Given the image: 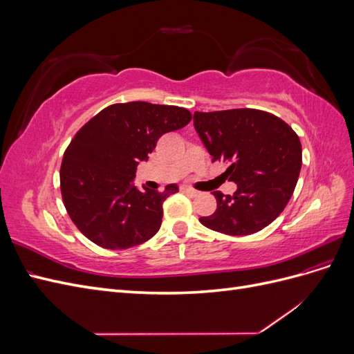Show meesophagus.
<instances>
[{"mask_svg": "<svg viewBox=\"0 0 354 354\" xmlns=\"http://www.w3.org/2000/svg\"><path fill=\"white\" fill-rule=\"evenodd\" d=\"M181 190H183V192H185V194H186V195H189V196H196V195L199 194V192H198V190H195V189H192V187H183V189H181Z\"/></svg>", "mask_w": 354, "mask_h": 354, "instance_id": "34e87169", "label": "esophagus"}]
</instances>
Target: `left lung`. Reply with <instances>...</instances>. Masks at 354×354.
I'll return each instance as SVG.
<instances>
[{"mask_svg": "<svg viewBox=\"0 0 354 354\" xmlns=\"http://www.w3.org/2000/svg\"><path fill=\"white\" fill-rule=\"evenodd\" d=\"M195 130L212 160L227 164L233 195L212 192L217 209L203 226L230 236L260 232L291 199L301 169V143L281 118L257 109L195 112Z\"/></svg>", "mask_w": 354, "mask_h": 354, "instance_id": "obj_1", "label": "left lung"}]
</instances>
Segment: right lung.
Returning <instances> with one entry per match:
<instances>
[{
  "label": "right lung",
  "instance_id": "1",
  "mask_svg": "<svg viewBox=\"0 0 354 354\" xmlns=\"http://www.w3.org/2000/svg\"><path fill=\"white\" fill-rule=\"evenodd\" d=\"M192 113L178 106L146 102L104 108L75 134L63 155L60 190L75 226L106 250H127L155 236L162 203L178 192L138 190L136 168L147 160L162 134L180 130Z\"/></svg>",
  "mask_w": 354,
  "mask_h": 354
}]
</instances>
